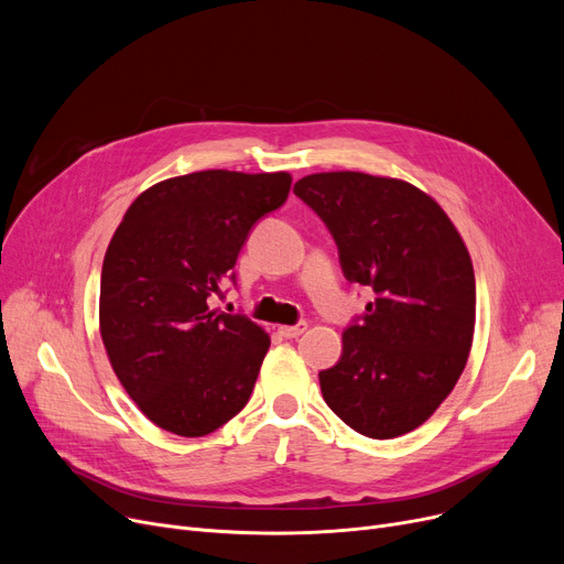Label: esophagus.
Segmentation results:
<instances>
[{
	"label": "esophagus",
	"instance_id": "34e87169",
	"mask_svg": "<svg viewBox=\"0 0 564 564\" xmlns=\"http://www.w3.org/2000/svg\"><path fill=\"white\" fill-rule=\"evenodd\" d=\"M306 329H308V324L300 322V324H290V327H279V334L283 338H300Z\"/></svg>",
	"mask_w": 564,
	"mask_h": 564
}]
</instances>
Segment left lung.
<instances>
[{
    "mask_svg": "<svg viewBox=\"0 0 564 564\" xmlns=\"http://www.w3.org/2000/svg\"><path fill=\"white\" fill-rule=\"evenodd\" d=\"M294 194L327 224L343 274L375 300L319 372L324 402L370 438L421 427L451 395L476 329V274L459 230L423 189L361 171L311 173Z\"/></svg>",
    "mask_w": 564,
    "mask_h": 564,
    "instance_id": "1",
    "label": "left lung"
}]
</instances>
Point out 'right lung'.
Wrapping results in <instances>:
<instances>
[{
  "instance_id": "1",
  "label": "right lung",
  "mask_w": 564,
  "mask_h": 564,
  "mask_svg": "<svg viewBox=\"0 0 564 564\" xmlns=\"http://www.w3.org/2000/svg\"><path fill=\"white\" fill-rule=\"evenodd\" d=\"M292 175L210 169L141 192L102 262L100 336L143 416L205 436L249 402L270 334L207 306L251 226L288 198Z\"/></svg>"
}]
</instances>
